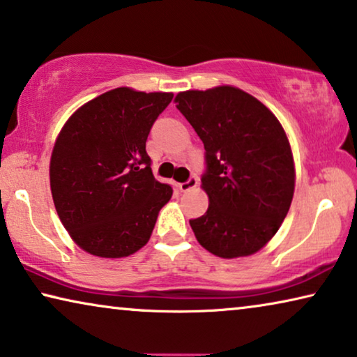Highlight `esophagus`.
<instances>
[{"label": "esophagus", "mask_w": 357, "mask_h": 357, "mask_svg": "<svg viewBox=\"0 0 357 357\" xmlns=\"http://www.w3.org/2000/svg\"><path fill=\"white\" fill-rule=\"evenodd\" d=\"M197 183H199V178L197 176H190L188 181H184V183L179 184V190H183V192H185V190H190L194 189Z\"/></svg>", "instance_id": "34e87169"}]
</instances>
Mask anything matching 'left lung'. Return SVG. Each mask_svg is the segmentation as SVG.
<instances>
[{"mask_svg":"<svg viewBox=\"0 0 357 357\" xmlns=\"http://www.w3.org/2000/svg\"><path fill=\"white\" fill-rule=\"evenodd\" d=\"M204 142L205 215L190 220L197 241L221 258L258 252L285 220L295 167L285 131L273 112L232 86L184 91L174 99Z\"/></svg>","mask_w":357,"mask_h":357,"instance_id":"1","label":"left lung"}]
</instances>
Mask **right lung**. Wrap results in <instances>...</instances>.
Listing matches in <instances>:
<instances>
[{
	"mask_svg": "<svg viewBox=\"0 0 357 357\" xmlns=\"http://www.w3.org/2000/svg\"><path fill=\"white\" fill-rule=\"evenodd\" d=\"M172 93L116 88L79 107L51 155L62 225L84 252L121 258L144 247L173 188L158 183L146 141Z\"/></svg>",
	"mask_w": 357,
	"mask_h": 357,
	"instance_id": "add662e5",
	"label": "right lung"
}]
</instances>
